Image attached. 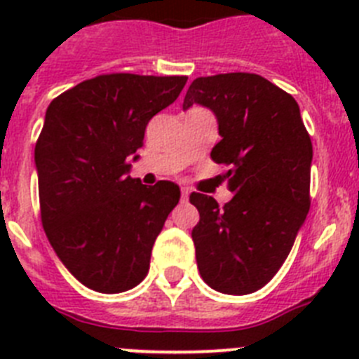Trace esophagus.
Masks as SVG:
<instances>
[{"label":"esophagus","instance_id":"1","mask_svg":"<svg viewBox=\"0 0 359 359\" xmlns=\"http://www.w3.org/2000/svg\"><path fill=\"white\" fill-rule=\"evenodd\" d=\"M189 196H190V190L189 189H182V199H183V201H189Z\"/></svg>","mask_w":359,"mask_h":359}]
</instances>
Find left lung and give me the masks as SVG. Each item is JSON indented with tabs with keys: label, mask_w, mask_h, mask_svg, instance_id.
Instances as JSON below:
<instances>
[{
	"label": "left lung",
	"mask_w": 359,
	"mask_h": 359,
	"mask_svg": "<svg viewBox=\"0 0 359 359\" xmlns=\"http://www.w3.org/2000/svg\"><path fill=\"white\" fill-rule=\"evenodd\" d=\"M194 104L217 118L221 142L210 158L226 167L233 198L190 194L199 273L212 290L248 294L275 277L309 212L313 145L297 100L255 73H223L190 84Z\"/></svg>",
	"instance_id": "obj_1"
}]
</instances>
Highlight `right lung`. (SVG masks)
Listing matches in <instances>:
<instances>
[{"mask_svg": "<svg viewBox=\"0 0 359 359\" xmlns=\"http://www.w3.org/2000/svg\"><path fill=\"white\" fill-rule=\"evenodd\" d=\"M187 77L100 75L52 100L36 144L43 228L69 273L98 293H122L149 271L154 241L180 201L172 182L129 176L145 126Z\"/></svg>", "mask_w": 359, "mask_h": 359, "instance_id": "right-lung-1", "label": "right lung"}]
</instances>
